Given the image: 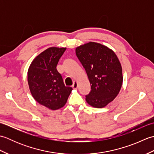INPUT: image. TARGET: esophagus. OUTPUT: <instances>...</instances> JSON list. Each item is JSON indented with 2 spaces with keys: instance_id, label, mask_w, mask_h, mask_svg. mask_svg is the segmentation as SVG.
<instances>
[{
  "instance_id": "esophagus-1",
  "label": "esophagus",
  "mask_w": 154,
  "mask_h": 154,
  "mask_svg": "<svg viewBox=\"0 0 154 154\" xmlns=\"http://www.w3.org/2000/svg\"><path fill=\"white\" fill-rule=\"evenodd\" d=\"M77 87H78L77 82V81H74L73 85H72V87H73V89H77Z\"/></svg>"
}]
</instances>
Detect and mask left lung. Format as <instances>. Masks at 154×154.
Masks as SVG:
<instances>
[{
  "label": "left lung",
  "instance_id": "8db88e82",
  "mask_svg": "<svg viewBox=\"0 0 154 154\" xmlns=\"http://www.w3.org/2000/svg\"><path fill=\"white\" fill-rule=\"evenodd\" d=\"M75 52L91 84L86 101L93 107H104L115 99L122 87V69L119 59L112 50L95 42L77 47Z\"/></svg>",
  "mask_w": 154,
  "mask_h": 154
}]
</instances>
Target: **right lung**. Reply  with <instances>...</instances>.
I'll list each match as a JSON object with an SVG mask.
<instances>
[{
    "label": "right lung",
    "instance_id": "right-lung-1",
    "mask_svg": "<svg viewBox=\"0 0 154 154\" xmlns=\"http://www.w3.org/2000/svg\"><path fill=\"white\" fill-rule=\"evenodd\" d=\"M65 48L47 49L32 62L28 71V83L32 95L42 105L57 110L66 103L73 89L65 87L56 67Z\"/></svg>",
    "mask_w": 154,
    "mask_h": 154
}]
</instances>
